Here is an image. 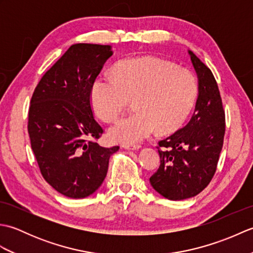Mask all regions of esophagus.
<instances>
[{"instance_id":"esophagus-1","label":"esophagus","mask_w":253,"mask_h":253,"mask_svg":"<svg viewBox=\"0 0 253 253\" xmlns=\"http://www.w3.org/2000/svg\"><path fill=\"white\" fill-rule=\"evenodd\" d=\"M123 148L126 150H139L141 147L139 144H124Z\"/></svg>"}]
</instances>
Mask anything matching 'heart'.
Returning a JSON list of instances; mask_svg holds the SVG:
<instances>
[{"label":"heart","mask_w":253,"mask_h":253,"mask_svg":"<svg viewBox=\"0 0 253 253\" xmlns=\"http://www.w3.org/2000/svg\"><path fill=\"white\" fill-rule=\"evenodd\" d=\"M198 82L186 68L155 56L128 58L117 64L114 77L104 75L91 89V104L100 120L115 122L135 100L137 113L110 129V138L137 143L159 129L176 131L191 113L198 98Z\"/></svg>","instance_id":"heart-1"}]
</instances>
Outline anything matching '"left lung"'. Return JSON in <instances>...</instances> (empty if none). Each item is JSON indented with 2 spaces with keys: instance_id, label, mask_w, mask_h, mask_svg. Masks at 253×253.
<instances>
[{
  "instance_id": "left-lung-1",
  "label": "left lung",
  "mask_w": 253,
  "mask_h": 253,
  "mask_svg": "<svg viewBox=\"0 0 253 253\" xmlns=\"http://www.w3.org/2000/svg\"><path fill=\"white\" fill-rule=\"evenodd\" d=\"M198 75L199 94L189 123L159 141L161 164L150 184L169 200L197 196L215 174L225 135V111L213 74L188 51Z\"/></svg>"
}]
</instances>
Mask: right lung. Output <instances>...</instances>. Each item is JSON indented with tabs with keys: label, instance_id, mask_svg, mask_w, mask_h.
I'll return each instance as SVG.
<instances>
[{
	"label": "right lung",
	"instance_id": "add662e5",
	"mask_svg": "<svg viewBox=\"0 0 253 253\" xmlns=\"http://www.w3.org/2000/svg\"><path fill=\"white\" fill-rule=\"evenodd\" d=\"M111 45L73 44L47 71L31 96L28 132L43 178L62 195L85 198L103 182L120 147L94 141L103 133L91 107V89Z\"/></svg>",
	"mask_w": 253,
	"mask_h": 253
}]
</instances>
